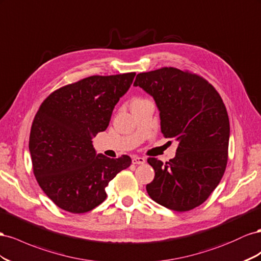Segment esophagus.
Masks as SVG:
<instances>
[{"label": "esophagus", "mask_w": 261, "mask_h": 261, "mask_svg": "<svg viewBox=\"0 0 261 261\" xmlns=\"http://www.w3.org/2000/svg\"><path fill=\"white\" fill-rule=\"evenodd\" d=\"M145 159L144 158H139V156H135V158H132V163L136 164V165H142V164L145 163Z\"/></svg>", "instance_id": "34e87169"}]
</instances>
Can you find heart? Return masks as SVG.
Returning a JSON list of instances; mask_svg holds the SVG:
<instances>
[{
    "label": "heart",
    "instance_id": "obj_1",
    "mask_svg": "<svg viewBox=\"0 0 261 261\" xmlns=\"http://www.w3.org/2000/svg\"><path fill=\"white\" fill-rule=\"evenodd\" d=\"M142 100H144V99H139V98H137V99H135V100L132 101V103H133V102H140V101H142Z\"/></svg>",
    "mask_w": 261,
    "mask_h": 261
}]
</instances>
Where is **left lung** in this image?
<instances>
[{
	"label": "left lung",
	"instance_id": "1",
	"mask_svg": "<svg viewBox=\"0 0 261 261\" xmlns=\"http://www.w3.org/2000/svg\"><path fill=\"white\" fill-rule=\"evenodd\" d=\"M133 85L154 98L164 137L179 142L169 162L147 159L155 170L146 185L148 196L170 210L195 209L217 188L226 168L229 120L224 102L206 80L176 68L140 73Z\"/></svg>",
	"mask_w": 261,
	"mask_h": 261
}]
</instances>
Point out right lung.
<instances>
[{"label": "right lung", "mask_w": 261, "mask_h": 261, "mask_svg": "<svg viewBox=\"0 0 261 261\" xmlns=\"http://www.w3.org/2000/svg\"><path fill=\"white\" fill-rule=\"evenodd\" d=\"M135 76L131 72L80 80L51 93L37 111L29 136L34 175L62 210H93L106 199L109 181L131 165L128 155L96 154L92 139L107 129Z\"/></svg>", "instance_id": "1"}]
</instances>
